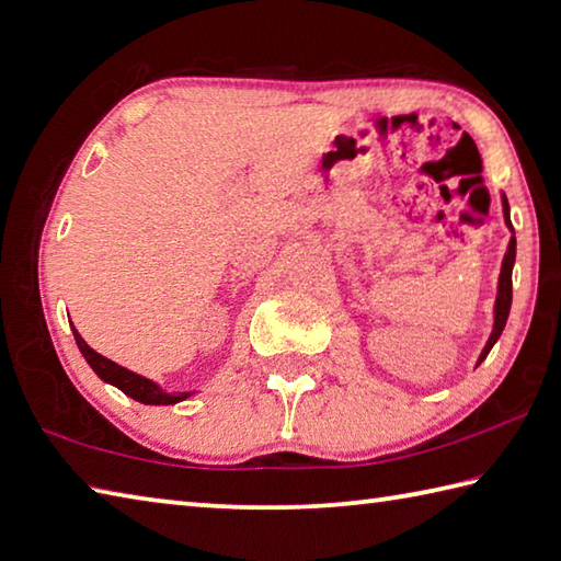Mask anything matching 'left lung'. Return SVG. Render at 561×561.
I'll return each mask as SVG.
<instances>
[{"label": "left lung", "instance_id": "8db88e82", "mask_svg": "<svg viewBox=\"0 0 561 561\" xmlns=\"http://www.w3.org/2000/svg\"><path fill=\"white\" fill-rule=\"evenodd\" d=\"M501 199H503V219H505V225H508V229L513 231L508 199H505V195H501ZM513 266H515V231L508 241V251H505V256H503V266H501V276H499V293H495V305H493V330H491L489 342H485V346H483L477 366L483 362L485 356H489L493 344L499 342L505 322H508L511 302H513Z\"/></svg>", "mask_w": 561, "mask_h": 561}]
</instances>
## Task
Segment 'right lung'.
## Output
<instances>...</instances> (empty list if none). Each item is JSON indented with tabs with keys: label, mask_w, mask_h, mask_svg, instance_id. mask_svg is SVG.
<instances>
[{
	"label": "right lung",
	"mask_w": 561,
	"mask_h": 561,
	"mask_svg": "<svg viewBox=\"0 0 561 561\" xmlns=\"http://www.w3.org/2000/svg\"><path fill=\"white\" fill-rule=\"evenodd\" d=\"M72 334H76L78 348L82 352L84 362L90 364L92 371L98 374L104 380V383L119 388L124 396L139 400V403H144V405H175V403H181V400H185V398L195 393V390H183V393H168V390H163L161 386L153 383L151 378H144L139 374H134V371H129V368L114 364V362H110L107 356L94 352V348L88 346V342H84L82 336L78 334L76 327H72Z\"/></svg>",
	"instance_id": "1"
}]
</instances>
